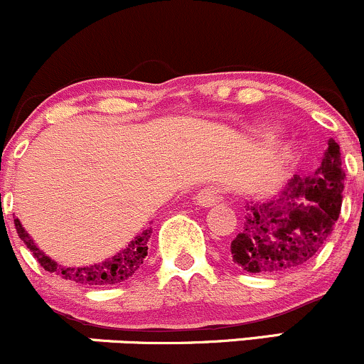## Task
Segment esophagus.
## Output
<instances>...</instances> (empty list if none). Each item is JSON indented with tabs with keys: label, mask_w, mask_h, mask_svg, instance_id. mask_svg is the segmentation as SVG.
Here are the masks:
<instances>
[{
	"label": "esophagus",
	"mask_w": 364,
	"mask_h": 364,
	"mask_svg": "<svg viewBox=\"0 0 364 364\" xmlns=\"http://www.w3.org/2000/svg\"><path fill=\"white\" fill-rule=\"evenodd\" d=\"M221 191H219L215 186H205V188H202L200 191L197 193V197H195V202H197V205L200 207H213L215 203L221 202Z\"/></svg>",
	"instance_id": "obj_1"
}]
</instances>
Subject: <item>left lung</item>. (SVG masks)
<instances>
[{"label":"left lung","mask_w":364,"mask_h":364,"mask_svg":"<svg viewBox=\"0 0 364 364\" xmlns=\"http://www.w3.org/2000/svg\"><path fill=\"white\" fill-rule=\"evenodd\" d=\"M344 178L341 146L330 138L313 174L294 176L278 197L247 200L242 230L230 247L235 264L247 273L282 274L309 262L341 214Z\"/></svg>","instance_id":"1"}]
</instances>
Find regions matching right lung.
<instances>
[{
  "label": "right lung",
  "mask_w": 364,
  "mask_h": 364,
  "mask_svg": "<svg viewBox=\"0 0 364 364\" xmlns=\"http://www.w3.org/2000/svg\"><path fill=\"white\" fill-rule=\"evenodd\" d=\"M15 228L20 240L27 245V249L33 252V255L38 259V262L45 267V271L58 274L63 279L69 282L79 283V285H90V287H110L119 285V283L133 277L143 264L146 257V250H149V240L151 235V226L145 228L141 233H138L122 250L115 252L105 261L95 262L90 266H63L55 262L53 259L48 255L36 245L31 235L27 233L26 228L15 218Z\"/></svg>",
  "instance_id": "add662e5"
}]
</instances>
